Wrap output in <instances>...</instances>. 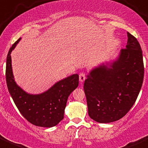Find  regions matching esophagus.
<instances>
[{"label":"esophagus","mask_w":148,"mask_h":148,"mask_svg":"<svg viewBox=\"0 0 148 148\" xmlns=\"http://www.w3.org/2000/svg\"><path fill=\"white\" fill-rule=\"evenodd\" d=\"M79 81L81 82H84L86 79L85 74H84V73H81V74H79Z\"/></svg>","instance_id":"34e87169"}]
</instances>
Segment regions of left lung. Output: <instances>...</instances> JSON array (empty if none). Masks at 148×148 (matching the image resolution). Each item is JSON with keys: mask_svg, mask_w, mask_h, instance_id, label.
Wrapping results in <instances>:
<instances>
[{"mask_svg": "<svg viewBox=\"0 0 148 148\" xmlns=\"http://www.w3.org/2000/svg\"><path fill=\"white\" fill-rule=\"evenodd\" d=\"M126 48L115 60L92 69L84 83L88 114L99 123L124 117L137 98L144 78L143 52L137 40L127 32Z\"/></svg>", "mask_w": 148, "mask_h": 148, "instance_id": "obj_1", "label": "left lung"}]
</instances>
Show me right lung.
<instances>
[{"instance_id": "obj_1", "label": "right lung", "mask_w": 148, "mask_h": 148, "mask_svg": "<svg viewBox=\"0 0 148 148\" xmlns=\"http://www.w3.org/2000/svg\"><path fill=\"white\" fill-rule=\"evenodd\" d=\"M20 40L11 46L7 56L5 79L8 91L17 108L29 122L38 127H55L64 119L69 96L78 87L79 75L69 76L40 94L27 93L16 83L11 66V53Z\"/></svg>"}]
</instances>
